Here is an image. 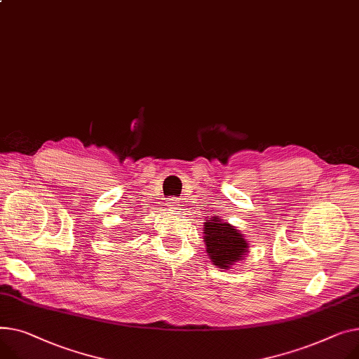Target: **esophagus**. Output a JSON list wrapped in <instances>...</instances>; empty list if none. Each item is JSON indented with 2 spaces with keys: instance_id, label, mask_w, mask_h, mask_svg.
<instances>
[{
  "instance_id": "obj_1",
  "label": "esophagus",
  "mask_w": 359,
  "mask_h": 359,
  "mask_svg": "<svg viewBox=\"0 0 359 359\" xmlns=\"http://www.w3.org/2000/svg\"><path fill=\"white\" fill-rule=\"evenodd\" d=\"M179 199L177 198H170L169 201H167V206H169V209H177L179 208Z\"/></svg>"
}]
</instances>
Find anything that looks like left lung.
<instances>
[{
    "label": "left lung",
    "mask_w": 359,
    "mask_h": 359,
    "mask_svg": "<svg viewBox=\"0 0 359 359\" xmlns=\"http://www.w3.org/2000/svg\"><path fill=\"white\" fill-rule=\"evenodd\" d=\"M203 235L210 262L222 270H229L235 262L243 261L250 250L244 233L218 217H212L205 222Z\"/></svg>",
    "instance_id": "8db88e82"
}]
</instances>
